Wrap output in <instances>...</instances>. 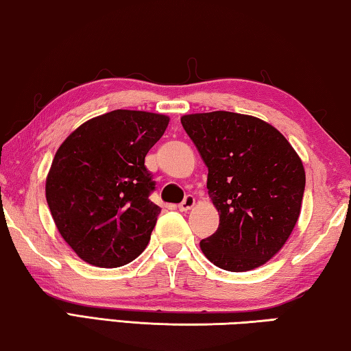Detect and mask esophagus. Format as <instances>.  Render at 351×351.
Returning <instances> with one entry per match:
<instances>
[{"label":"esophagus","mask_w":351,"mask_h":351,"mask_svg":"<svg viewBox=\"0 0 351 351\" xmlns=\"http://www.w3.org/2000/svg\"><path fill=\"white\" fill-rule=\"evenodd\" d=\"M194 204H196V199H194L193 196H186L185 199H183V202L179 205V210H180V211L191 210L193 206H194Z\"/></svg>","instance_id":"obj_1"}]
</instances>
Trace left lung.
Masks as SVG:
<instances>
[{
    "instance_id": "1",
    "label": "left lung",
    "mask_w": 351,
    "mask_h": 351,
    "mask_svg": "<svg viewBox=\"0 0 351 351\" xmlns=\"http://www.w3.org/2000/svg\"><path fill=\"white\" fill-rule=\"evenodd\" d=\"M180 121L208 168V196L219 211V227L200 249L223 271L260 267L278 254L300 215V157L277 129L249 114L219 110Z\"/></svg>"
}]
</instances>
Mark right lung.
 Listing matches in <instances>:
<instances>
[{
  "label": "right lung",
  "instance_id": "1",
  "mask_svg": "<svg viewBox=\"0 0 351 351\" xmlns=\"http://www.w3.org/2000/svg\"><path fill=\"white\" fill-rule=\"evenodd\" d=\"M165 114L113 110L73 132L57 149L46 202L62 238L80 260L124 266L146 249L160 215L146 154L168 128Z\"/></svg>",
  "mask_w": 351,
  "mask_h": 351
}]
</instances>
